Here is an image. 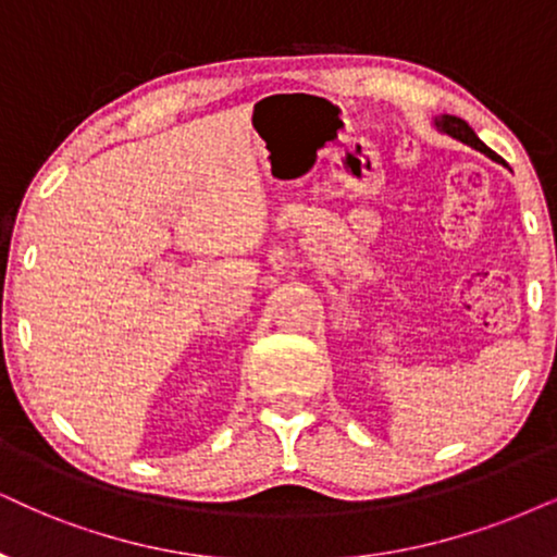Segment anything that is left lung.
Instances as JSON below:
<instances>
[{"label": "left lung", "mask_w": 557, "mask_h": 557, "mask_svg": "<svg viewBox=\"0 0 557 557\" xmlns=\"http://www.w3.org/2000/svg\"><path fill=\"white\" fill-rule=\"evenodd\" d=\"M434 125H436V131H442V133H447V136H453V138H457V140H462V144H468L470 149H475V151H481V153H485V157H491V159H498L494 151L488 149V146L483 144L481 138L475 136V131L470 128V125L462 121V117H455V115H440V117H434Z\"/></svg>", "instance_id": "8db88e82"}]
</instances>
